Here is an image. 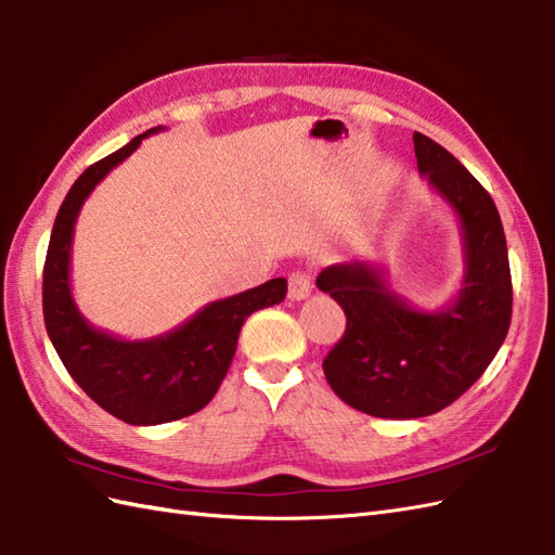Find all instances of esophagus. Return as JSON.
Segmentation results:
<instances>
[{
  "mask_svg": "<svg viewBox=\"0 0 555 555\" xmlns=\"http://www.w3.org/2000/svg\"><path fill=\"white\" fill-rule=\"evenodd\" d=\"M311 278L309 273H301V270H297V273L289 275V299L292 301H304L311 297Z\"/></svg>",
  "mask_w": 555,
  "mask_h": 555,
  "instance_id": "esophagus-1",
  "label": "esophagus"
}]
</instances>
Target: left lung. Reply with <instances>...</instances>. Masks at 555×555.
<instances>
[{
	"label": "left lung",
	"mask_w": 555,
	"mask_h": 555,
	"mask_svg": "<svg viewBox=\"0 0 555 555\" xmlns=\"http://www.w3.org/2000/svg\"><path fill=\"white\" fill-rule=\"evenodd\" d=\"M417 170L459 218L463 280L437 311L393 292L387 270L337 263L318 275L347 330L323 361L332 391L351 409L391 421L433 415L470 389L511 327L513 287L501 216L489 192L444 146L413 134Z\"/></svg>",
	"instance_id": "obj_1"
}]
</instances>
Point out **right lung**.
<instances>
[{
	"mask_svg": "<svg viewBox=\"0 0 555 555\" xmlns=\"http://www.w3.org/2000/svg\"><path fill=\"white\" fill-rule=\"evenodd\" d=\"M158 130L164 126L132 138L73 182L54 220L42 278L47 335L68 375L106 413L142 427L202 411L228 375L244 320L280 304L287 294V280L273 278L235 297L206 304L182 325L150 339H122L85 320L70 289V246L78 214L96 184Z\"/></svg>",
	"mask_w": 555,
	"mask_h": 555,
	"instance_id": "obj_1",
	"label": "right lung"
}]
</instances>
